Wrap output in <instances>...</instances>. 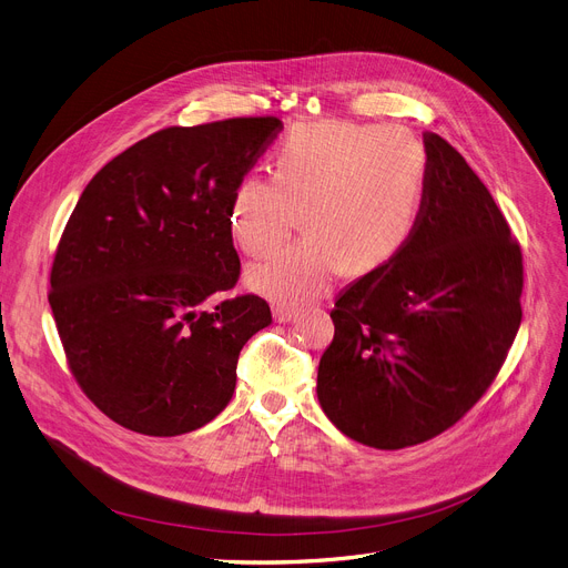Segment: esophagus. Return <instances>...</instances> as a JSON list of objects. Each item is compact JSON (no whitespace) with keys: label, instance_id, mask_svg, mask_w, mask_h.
<instances>
[{"label":"esophagus","instance_id":"34e87169","mask_svg":"<svg viewBox=\"0 0 568 568\" xmlns=\"http://www.w3.org/2000/svg\"><path fill=\"white\" fill-rule=\"evenodd\" d=\"M297 310L295 307H288V305H273V316L277 323H291L297 318Z\"/></svg>","mask_w":568,"mask_h":568}]
</instances>
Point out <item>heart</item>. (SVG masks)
<instances>
[{
    "mask_svg": "<svg viewBox=\"0 0 568 568\" xmlns=\"http://www.w3.org/2000/svg\"><path fill=\"white\" fill-rule=\"evenodd\" d=\"M426 153L406 128L323 121L293 130L275 174H247L231 194L229 229L252 256L280 250L297 229L310 236L252 265L247 282L277 303H310L346 265L374 271L408 241L422 202Z\"/></svg>",
    "mask_w": 568,
    "mask_h": 568,
    "instance_id": "obj_1",
    "label": "heart"
}]
</instances>
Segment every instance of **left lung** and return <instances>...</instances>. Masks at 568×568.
<instances>
[{"mask_svg":"<svg viewBox=\"0 0 568 568\" xmlns=\"http://www.w3.org/2000/svg\"><path fill=\"white\" fill-rule=\"evenodd\" d=\"M426 176L408 241L329 312L323 413L344 436L404 449L440 436L486 394L520 327L523 252L465 158L424 132Z\"/></svg>","mask_w":568,"mask_h":568,"instance_id":"8db88e82","label":"left lung"}]
</instances>
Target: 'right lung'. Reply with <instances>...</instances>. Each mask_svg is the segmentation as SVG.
<instances>
[{
  "instance_id": "right-lung-1",
  "label": "right lung",
  "mask_w": 568,
  "mask_h": 568,
  "mask_svg": "<svg viewBox=\"0 0 568 568\" xmlns=\"http://www.w3.org/2000/svg\"><path fill=\"white\" fill-rule=\"evenodd\" d=\"M282 128L236 116L158 130L108 162L65 222L52 316L80 389L123 428L170 438L209 424L243 346L273 321L263 297L231 295L229 204Z\"/></svg>"
}]
</instances>
